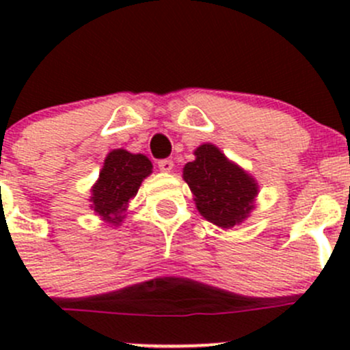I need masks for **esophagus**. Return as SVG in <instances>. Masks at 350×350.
<instances>
[{
  "mask_svg": "<svg viewBox=\"0 0 350 350\" xmlns=\"http://www.w3.org/2000/svg\"><path fill=\"white\" fill-rule=\"evenodd\" d=\"M157 165L162 172H171L172 167H174V162L171 159H162V161H159Z\"/></svg>",
  "mask_w": 350,
  "mask_h": 350,
  "instance_id": "esophagus-1",
  "label": "esophagus"
}]
</instances>
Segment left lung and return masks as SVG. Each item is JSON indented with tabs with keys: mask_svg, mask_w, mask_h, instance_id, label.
<instances>
[{
	"mask_svg": "<svg viewBox=\"0 0 350 350\" xmlns=\"http://www.w3.org/2000/svg\"><path fill=\"white\" fill-rule=\"evenodd\" d=\"M195 161L183 169V179L195 195L201 217L221 228L242 224L254 210L259 186L242 167L228 161L213 144L195 150Z\"/></svg>",
	"mask_w": 350,
	"mask_h": 350,
	"instance_id": "8db88e82",
	"label": "left lung"
}]
</instances>
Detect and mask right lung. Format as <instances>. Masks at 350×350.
<instances>
[{
    "label": "right lung",
    "mask_w": 350,
    "mask_h": 350,
    "mask_svg": "<svg viewBox=\"0 0 350 350\" xmlns=\"http://www.w3.org/2000/svg\"><path fill=\"white\" fill-rule=\"evenodd\" d=\"M152 172V162L144 154L115 149L105 159L100 178L91 189V208L107 224L120 225L130 198L139 191L144 179Z\"/></svg>",
    "instance_id": "right-lung-1"
}]
</instances>
